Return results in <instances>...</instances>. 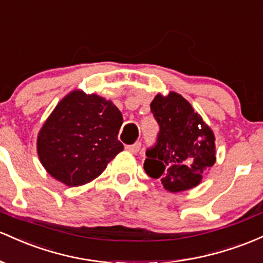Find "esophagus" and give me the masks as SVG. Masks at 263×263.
<instances>
[{
	"label": "esophagus",
	"instance_id": "34e87169",
	"mask_svg": "<svg viewBox=\"0 0 263 263\" xmlns=\"http://www.w3.org/2000/svg\"><path fill=\"white\" fill-rule=\"evenodd\" d=\"M140 146H141L140 141H135V143L132 144V145H126L125 149L128 150L129 153H133V154H137V153L140 150Z\"/></svg>",
	"mask_w": 263,
	"mask_h": 263
}]
</instances>
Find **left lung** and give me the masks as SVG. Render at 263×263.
I'll return each mask as SVG.
<instances>
[{"label":"left lung","mask_w":263,"mask_h":263,"mask_svg":"<svg viewBox=\"0 0 263 263\" xmlns=\"http://www.w3.org/2000/svg\"><path fill=\"white\" fill-rule=\"evenodd\" d=\"M150 110L159 132L145 152V173L173 193L196 186L216 159L211 129L178 93L156 96Z\"/></svg>","instance_id":"obj_1"}]
</instances>
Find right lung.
Masks as SVG:
<instances>
[{
	"instance_id": "add662e5",
	"label": "right lung",
	"mask_w": 263,
	"mask_h": 263,
	"mask_svg": "<svg viewBox=\"0 0 263 263\" xmlns=\"http://www.w3.org/2000/svg\"><path fill=\"white\" fill-rule=\"evenodd\" d=\"M122 113L102 97L72 92L55 107L41 129V163L58 181L79 186L92 181L124 149L118 140Z\"/></svg>"
}]
</instances>
